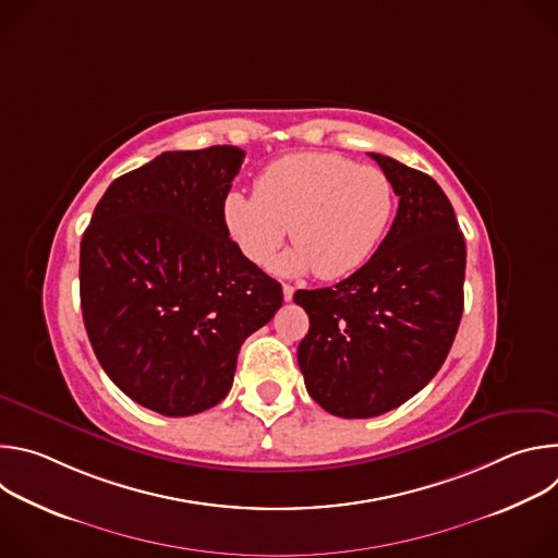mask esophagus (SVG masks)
<instances>
[{
    "label": "esophagus",
    "instance_id": "34e87169",
    "mask_svg": "<svg viewBox=\"0 0 558 558\" xmlns=\"http://www.w3.org/2000/svg\"><path fill=\"white\" fill-rule=\"evenodd\" d=\"M293 291H295V289H293L291 284H282V295H284V300H287V302H291V300H293Z\"/></svg>",
    "mask_w": 558,
    "mask_h": 558
}]
</instances>
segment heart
<instances>
[{"label":"heart","mask_w":558,"mask_h":558,"mask_svg":"<svg viewBox=\"0 0 558 558\" xmlns=\"http://www.w3.org/2000/svg\"><path fill=\"white\" fill-rule=\"evenodd\" d=\"M395 211L390 179L333 151H300L267 166L254 194L229 192L222 222L241 254L267 265L287 227L295 250L276 260L284 276L315 271L336 280L364 267L388 231Z\"/></svg>","instance_id":"obj_1"}]
</instances>
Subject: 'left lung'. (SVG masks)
<instances>
[{
    "mask_svg": "<svg viewBox=\"0 0 558 558\" xmlns=\"http://www.w3.org/2000/svg\"><path fill=\"white\" fill-rule=\"evenodd\" d=\"M400 207L390 231L347 280L293 300L308 315L298 364L327 413L366 420L402 407L441 368L463 313L465 243L444 190L371 151Z\"/></svg>",
    "mask_w": 558,
    "mask_h": 558,
    "instance_id": "obj_1",
    "label": "left lung"
}]
</instances>
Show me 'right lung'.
Segmentation results:
<instances>
[{"label": "right lung", "mask_w": 558, "mask_h": 558, "mask_svg": "<svg viewBox=\"0 0 558 558\" xmlns=\"http://www.w3.org/2000/svg\"><path fill=\"white\" fill-rule=\"evenodd\" d=\"M243 158L233 145L163 151L112 181L82 238L95 355L130 400L166 417L225 400L238 351L282 306L280 282L222 222Z\"/></svg>", "instance_id": "obj_1"}]
</instances>
